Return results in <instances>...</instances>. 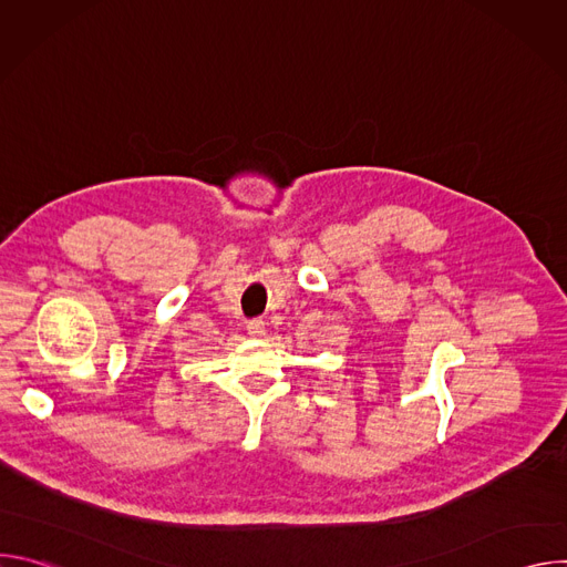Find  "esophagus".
Segmentation results:
<instances>
[{
	"label": "esophagus",
	"mask_w": 567,
	"mask_h": 567,
	"mask_svg": "<svg viewBox=\"0 0 567 567\" xmlns=\"http://www.w3.org/2000/svg\"><path fill=\"white\" fill-rule=\"evenodd\" d=\"M247 330H249V337L260 339V337H265V332H267V322H265L262 318H254V320H249Z\"/></svg>",
	"instance_id": "esophagus-1"
}]
</instances>
